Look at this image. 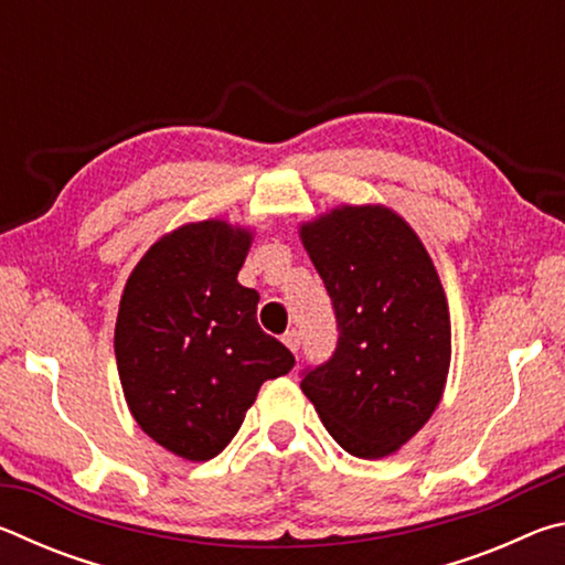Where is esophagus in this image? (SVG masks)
Here are the masks:
<instances>
[{
    "mask_svg": "<svg viewBox=\"0 0 565 565\" xmlns=\"http://www.w3.org/2000/svg\"><path fill=\"white\" fill-rule=\"evenodd\" d=\"M284 343H286V347H289L294 353L299 351V347H301V337H299V331H296V329L286 331V333H284Z\"/></svg>",
    "mask_w": 565,
    "mask_h": 565,
    "instance_id": "esophagus-1",
    "label": "esophagus"
}]
</instances>
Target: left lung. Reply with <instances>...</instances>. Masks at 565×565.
<instances>
[{
    "label": "left lung",
    "mask_w": 565,
    "mask_h": 565,
    "mask_svg": "<svg viewBox=\"0 0 565 565\" xmlns=\"http://www.w3.org/2000/svg\"><path fill=\"white\" fill-rule=\"evenodd\" d=\"M333 301L339 343L301 391L343 451L384 458L434 416L451 366V313L424 242L384 204L299 224Z\"/></svg>",
    "instance_id": "8db88e82"
}]
</instances>
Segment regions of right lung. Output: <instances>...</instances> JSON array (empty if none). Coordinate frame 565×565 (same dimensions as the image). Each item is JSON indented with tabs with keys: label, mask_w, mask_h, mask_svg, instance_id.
<instances>
[{
	"label": "right lung",
	"mask_w": 565,
	"mask_h": 565,
	"mask_svg": "<svg viewBox=\"0 0 565 565\" xmlns=\"http://www.w3.org/2000/svg\"><path fill=\"white\" fill-rule=\"evenodd\" d=\"M254 232L206 218L149 246L124 286L114 353L131 416L186 461L224 451L264 381L291 351L256 321L259 294L236 281Z\"/></svg>",
	"instance_id": "add662e5"
}]
</instances>
